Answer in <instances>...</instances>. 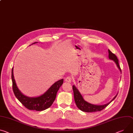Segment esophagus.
<instances>
[{
	"instance_id": "34e87169",
	"label": "esophagus",
	"mask_w": 133,
	"mask_h": 133,
	"mask_svg": "<svg viewBox=\"0 0 133 133\" xmlns=\"http://www.w3.org/2000/svg\"><path fill=\"white\" fill-rule=\"evenodd\" d=\"M71 79H72V78H71V77H70V76H68V77H66V78H65V81L66 82H67L70 83V82H71Z\"/></svg>"
}]
</instances>
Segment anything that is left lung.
Instances as JSON below:
<instances>
[{
    "label": "left lung",
    "mask_w": 133,
    "mask_h": 133,
    "mask_svg": "<svg viewBox=\"0 0 133 133\" xmlns=\"http://www.w3.org/2000/svg\"><path fill=\"white\" fill-rule=\"evenodd\" d=\"M108 52H109V58L111 60H114V61L115 62V63L116 64L117 66L118 67L120 71L122 72L121 69H120V67L119 65L118 59L117 56L114 54H113L110 50H108ZM73 90L74 92V100L77 107L81 110L84 112H92L101 111L103 109H104L106 107H107L109 104L116 98V96L118 95V94H117V95L115 96L114 99H112L111 101H110L109 102H108L105 104L95 105V104H91L84 100L83 96L81 94L80 92H79L78 89L75 87V85L73 86Z\"/></svg>",
    "instance_id": "obj_1"
}]
</instances>
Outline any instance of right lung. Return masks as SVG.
<instances>
[{
  "mask_svg": "<svg viewBox=\"0 0 133 133\" xmlns=\"http://www.w3.org/2000/svg\"><path fill=\"white\" fill-rule=\"evenodd\" d=\"M37 42H34L33 44ZM11 79L13 90L16 98L25 108L31 110L42 111L49 108L54 102L58 91L63 84L62 79L55 82L53 85L42 95L37 97H28L22 94L18 89L13 75V68L11 70Z\"/></svg>",
  "mask_w": 133,
  "mask_h": 133,
  "instance_id": "right-lung-1",
  "label": "right lung"
}]
</instances>
